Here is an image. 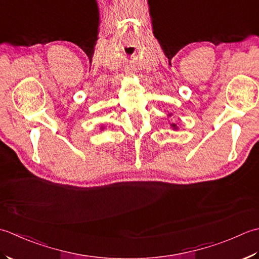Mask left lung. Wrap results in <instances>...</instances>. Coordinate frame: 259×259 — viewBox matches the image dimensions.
<instances>
[{"instance_id": "8db88e82", "label": "left lung", "mask_w": 259, "mask_h": 259, "mask_svg": "<svg viewBox=\"0 0 259 259\" xmlns=\"http://www.w3.org/2000/svg\"><path fill=\"white\" fill-rule=\"evenodd\" d=\"M172 127H173V128H177V127H176V124H172Z\"/></svg>"}]
</instances>
